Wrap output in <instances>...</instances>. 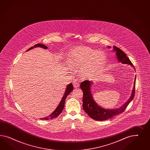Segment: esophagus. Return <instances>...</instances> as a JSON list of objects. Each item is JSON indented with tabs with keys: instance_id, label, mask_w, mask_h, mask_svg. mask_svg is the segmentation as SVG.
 I'll use <instances>...</instances> for the list:
<instances>
[{
	"instance_id": "34e87169",
	"label": "esophagus",
	"mask_w": 150,
	"mask_h": 150,
	"mask_svg": "<svg viewBox=\"0 0 150 150\" xmlns=\"http://www.w3.org/2000/svg\"><path fill=\"white\" fill-rule=\"evenodd\" d=\"M73 86L75 88H77L79 87V83L76 80H75V81L73 82Z\"/></svg>"
}]
</instances>
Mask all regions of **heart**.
<instances>
[{"label":"heart","mask_w":150,"mask_h":150,"mask_svg":"<svg viewBox=\"0 0 150 150\" xmlns=\"http://www.w3.org/2000/svg\"><path fill=\"white\" fill-rule=\"evenodd\" d=\"M107 60L102 52L88 47H79L71 53L69 63L76 68L81 69L82 76H88L102 68Z\"/></svg>","instance_id":"obj_1"}]
</instances>
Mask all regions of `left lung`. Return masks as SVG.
Returning <instances> with one entry per match:
<instances>
[{"label":"left lung","instance_id":"left-lung-1","mask_svg":"<svg viewBox=\"0 0 150 150\" xmlns=\"http://www.w3.org/2000/svg\"><path fill=\"white\" fill-rule=\"evenodd\" d=\"M108 47L110 48V47L109 46ZM113 51L115 52L117 58L119 62L130 65L134 68H135L130 59L127 57V55L123 50L115 46H113ZM135 81L136 76L134 80V85L132 91V95L130 98L121 107L117 109H105L96 103L91 94V86L92 84V82L88 80L82 82L80 84V87L83 93L82 99L83 109L90 118L98 121L108 120L117 115L123 113L127 107V105L134 97L135 91Z\"/></svg>","mask_w":150,"mask_h":150}]
</instances>
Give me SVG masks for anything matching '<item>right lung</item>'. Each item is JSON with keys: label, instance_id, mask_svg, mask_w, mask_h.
Masks as SVG:
<instances>
[{"label": "right lung", "instance_id": "right-lung-1", "mask_svg": "<svg viewBox=\"0 0 150 150\" xmlns=\"http://www.w3.org/2000/svg\"><path fill=\"white\" fill-rule=\"evenodd\" d=\"M36 47H41V48H42L45 50L47 49V47L45 46V45H44L37 44L36 45H34L33 47H32L30 48L29 49H28L27 51L30 50H32L33 48H36ZM73 88H74V87H73V84L71 83H70L66 87V90H65V93H64V96H63L62 98V100L60 102L58 106L57 107V108L55 109L54 111L51 114H50L48 117H47L42 118V119L41 118L40 119H41V120H49V119H53L54 118L57 117L59 114L62 112V111H63L64 109V107L65 99H66L67 96L69 94H70V93L73 91Z\"/></svg>", "mask_w": 150, "mask_h": 150}]
</instances>
